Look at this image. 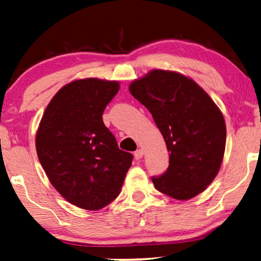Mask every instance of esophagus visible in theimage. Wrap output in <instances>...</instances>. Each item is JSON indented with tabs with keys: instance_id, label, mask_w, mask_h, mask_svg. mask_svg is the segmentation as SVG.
<instances>
[{
	"instance_id": "34e87169",
	"label": "esophagus",
	"mask_w": 261,
	"mask_h": 261,
	"mask_svg": "<svg viewBox=\"0 0 261 261\" xmlns=\"http://www.w3.org/2000/svg\"><path fill=\"white\" fill-rule=\"evenodd\" d=\"M143 154H144L143 150L139 149V150H137V151H136V152H135V158L137 159V161H139V159L143 158Z\"/></svg>"
}]
</instances>
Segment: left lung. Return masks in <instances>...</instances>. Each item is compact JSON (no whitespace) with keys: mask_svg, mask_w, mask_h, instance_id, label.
I'll return each mask as SVG.
<instances>
[{"mask_svg":"<svg viewBox=\"0 0 261 261\" xmlns=\"http://www.w3.org/2000/svg\"><path fill=\"white\" fill-rule=\"evenodd\" d=\"M129 90L151 112L170 152L168 170L152 177L154 188L177 200L203 192L225 152L226 125L219 108L193 80L166 70H152Z\"/></svg>","mask_w":261,"mask_h":261,"instance_id":"8db88e82","label":"left lung"}]
</instances>
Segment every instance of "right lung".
I'll return each mask as SVG.
<instances>
[{
    "instance_id": "right-lung-1",
    "label": "right lung",
    "mask_w": 261,
    "mask_h": 261,
    "mask_svg": "<svg viewBox=\"0 0 261 261\" xmlns=\"http://www.w3.org/2000/svg\"><path fill=\"white\" fill-rule=\"evenodd\" d=\"M116 81L77 80L58 90L36 134V151L54 188L77 207L97 211L118 197L132 154L120 150L102 115Z\"/></svg>"
}]
</instances>
